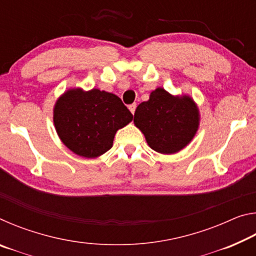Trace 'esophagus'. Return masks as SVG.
Listing matches in <instances>:
<instances>
[{"instance_id":"esophagus-1","label":"esophagus","mask_w":256,"mask_h":256,"mask_svg":"<svg viewBox=\"0 0 256 256\" xmlns=\"http://www.w3.org/2000/svg\"><path fill=\"white\" fill-rule=\"evenodd\" d=\"M136 104H131V105H128V110H131L132 114H134V112H136Z\"/></svg>"}]
</instances>
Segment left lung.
<instances>
[{
	"mask_svg": "<svg viewBox=\"0 0 256 256\" xmlns=\"http://www.w3.org/2000/svg\"><path fill=\"white\" fill-rule=\"evenodd\" d=\"M134 124L148 144L160 154H175L192 140L198 126V110L190 97H174L162 88L151 92L134 112Z\"/></svg>",
	"mask_w": 256,
	"mask_h": 256,
	"instance_id": "obj_1",
	"label": "left lung"
}]
</instances>
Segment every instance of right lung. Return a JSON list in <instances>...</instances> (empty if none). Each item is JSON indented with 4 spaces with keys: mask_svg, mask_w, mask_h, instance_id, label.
<instances>
[{
    "mask_svg": "<svg viewBox=\"0 0 256 256\" xmlns=\"http://www.w3.org/2000/svg\"><path fill=\"white\" fill-rule=\"evenodd\" d=\"M133 118L114 94L92 89L68 90L56 102L54 124L60 140L73 152L98 157L112 146L115 133Z\"/></svg>",
    "mask_w": 256,
    "mask_h": 256,
    "instance_id": "obj_1",
    "label": "right lung"
}]
</instances>
